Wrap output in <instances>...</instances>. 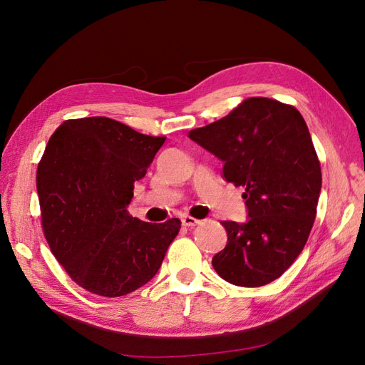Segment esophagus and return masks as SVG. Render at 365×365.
I'll return each mask as SVG.
<instances>
[{
	"mask_svg": "<svg viewBox=\"0 0 365 365\" xmlns=\"http://www.w3.org/2000/svg\"><path fill=\"white\" fill-rule=\"evenodd\" d=\"M181 222H182V225H185V227H195V225L200 224L201 220L196 219V217H192V216H189V215H184V216L181 217Z\"/></svg>",
	"mask_w": 365,
	"mask_h": 365,
	"instance_id": "esophagus-1",
	"label": "esophagus"
}]
</instances>
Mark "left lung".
Returning a JSON list of instances; mask_svg holds the SVG:
<instances>
[{
  "mask_svg": "<svg viewBox=\"0 0 365 365\" xmlns=\"http://www.w3.org/2000/svg\"><path fill=\"white\" fill-rule=\"evenodd\" d=\"M189 137L224 163L225 181L245 187L248 220H222L228 242L212 260L215 271L245 288L279 279L306 245L322 192L304 118L291 105L251 97Z\"/></svg>",
  "mask_w": 365,
  "mask_h": 365,
  "instance_id": "1",
  "label": "left lung"
}]
</instances>
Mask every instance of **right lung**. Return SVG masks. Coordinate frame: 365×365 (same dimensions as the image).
Here are the masks:
<instances>
[{"mask_svg":"<svg viewBox=\"0 0 365 365\" xmlns=\"http://www.w3.org/2000/svg\"><path fill=\"white\" fill-rule=\"evenodd\" d=\"M164 141L108 117L67 120L50 137L36 173L42 228L83 289L121 297L158 272L181 220L145 222L128 205Z\"/></svg>","mask_w":365,"mask_h":365,"instance_id":"add662e5","label":"right lung"}]
</instances>
